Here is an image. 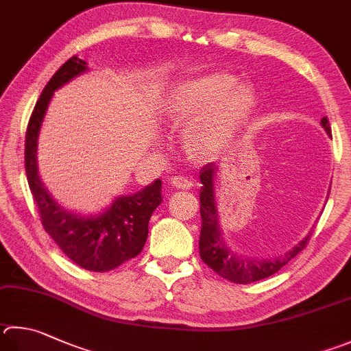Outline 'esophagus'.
Wrapping results in <instances>:
<instances>
[{
	"mask_svg": "<svg viewBox=\"0 0 351 351\" xmlns=\"http://www.w3.org/2000/svg\"><path fill=\"white\" fill-rule=\"evenodd\" d=\"M170 181L176 189H181V190H189L193 187V182L190 181L187 176H173Z\"/></svg>",
	"mask_w": 351,
	"mask_h": 351,
	"instance_id": "obj_1",
	"label": "esophagus"
}]
</instances>
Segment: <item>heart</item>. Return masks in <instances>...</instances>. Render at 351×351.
Segmentation results:
<instances>
[{"label":"heart","mask_w":351,"mask_h":351,"mask_svg":"<svg viewBox=\"0 0 351 351\" xmlns=\"http://www.w3.org/2000/svg\"><path fill=\"white\" fill-rule=\"evenodd\" d=\"M254 92L238 86L234 75L218 72L184 86L170 101L167 119L175 127L192 125L186 136L189 155L202 161L212 156L254 106Z\"/></svg>","instance_id":"obj_1"}]
</instances>
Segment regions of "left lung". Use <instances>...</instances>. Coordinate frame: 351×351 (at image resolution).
<instances>
[{
	"instance_id": "left-lung-1",
	"label": "left lung",
	"mask_w": 351,
	"mask_h": 351,
	"mask_svg": "<svg viewBox=\"0 0 351 351\" xmlns=\"http://www.w3.org/2000/svg\"><path fill=\"white\" fill-rule=\"evenodd\" d=\"M321 124L331 135V127L327 117H324ZM216 165L210 162L204 165L199 171V178L202 182L199 202H201V238H199V254L201 259L210 269L218 273L227 281L237 284H250L261 281V279L275 275L276 271L282 269L285 264L301 253L307 247L311 233L304 241L291 248L281 256L273 259H248L242 258L239 254L233 253L226 245V242L221 238L218 212H216L215 199H213V175Z\"/></svg>"
}]
</instances>
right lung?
Segmentation results:
<instances>
[{
	"instance_id": "obj_1",
	"label": "right lung",
	"mask_w": 351,
	"mask_h": 351,
	"mask_svg": "<svg viewBox=\"0 0 351 351\" xmlns=\"http://www.w3.org/2000/svg\"><path fill=\"white\" fill-rule=\"evenodd\" d=\"M86 69V61L72 56L44 87L25 130L24 167L44 230L82 269L109 271L141 253L149 234L150 216L162 201L161 181L156 180L135 195L118 197L103 215L90 218L64 212L44 190L36 170V139L44 113L56 88Z\"/></svg>"
}]
</instances>
